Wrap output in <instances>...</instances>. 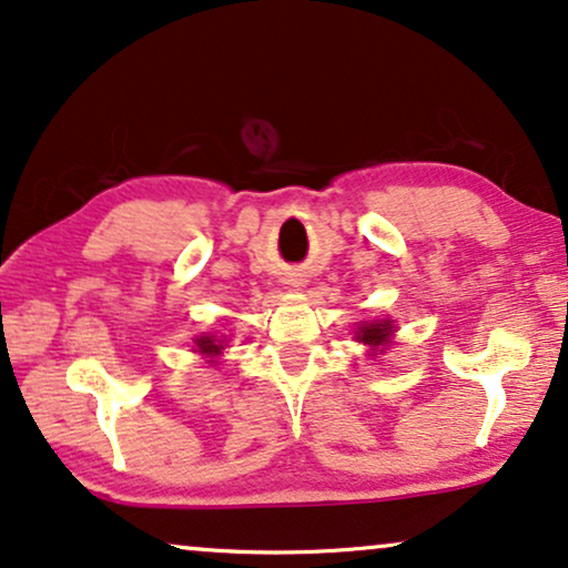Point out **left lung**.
Listing matches in <instances>:
<instances>
[{"mask_svg": "<svg viewBox=\"0 0 568 568\" xmlns=\"http://www.w3.org/2000/svg\"><path fill=\"white\" fill-rule=\"evenodd\" d=\"M390 333H393L390 322H372V325L358 327L356 341L369 343V346H383L387 337H390Z\"/></svg>", "mask_w": 568, "mask_h": 568, "instance_id": "8db88e82", "label": "left lung"}]
</instances>
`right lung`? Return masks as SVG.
<instances>
[{
	"label": "right lung",
	"instance_id": "right-lung-1",
	"mask_svg": "<svg viewBox=\"0 0 568 568\" xmlns=\"http://www.w3.org/2000/svg\"><path fill=\"white\" fill-rule=\"evenodd\" d=\"M196 346H199V354L217 356L222 351V341H217L214 335H201V337H196Z\"/></svg>",
	"mask_w": 568,
	"mask_h": 568
}]
</instances>
